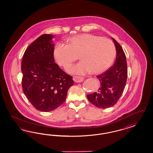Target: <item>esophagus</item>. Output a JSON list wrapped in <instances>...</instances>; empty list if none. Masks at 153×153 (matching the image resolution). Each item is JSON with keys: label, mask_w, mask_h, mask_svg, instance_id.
I'll list each match as a JSON object with an SVG mask.
<instances>
[{"label": "esophagus", "mask_w": 153, "mask_h": 153, "mask_svg": "<svg viewBox=\"0 0 153 153\" xmlns=\"http://www.w3.org/2000/svg\"><path fill=\"white\" fill-rule=\"evenodd\" d=\"M73 79H74V82H81L84 80L83 77H81L79 76H74Z\"/></svg>", "instance_id": "obj_1"}]
</instances>
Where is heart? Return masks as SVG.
<instances>
[{
    "mask_svg": "<svg viewBox=\"0 0 153 153\" xmlns=\"http://www.w3.org/2000/svg\"><path fill=\"white\" fill-rule=\"evenodd\" d=\"M67 42L68 44L57 42L54 54L58 65L63 67L71 65L79 56L81 61L66 69L71 74L84 75L92 71L95 74H101L115 59L116 46L109 39L85 33L70 37Z\"/></svg>",
    "mask_w": 153,
    "mask_h": 153,
    "instance_id": "heart-1",
    "label": "heart"
}]
</instances>
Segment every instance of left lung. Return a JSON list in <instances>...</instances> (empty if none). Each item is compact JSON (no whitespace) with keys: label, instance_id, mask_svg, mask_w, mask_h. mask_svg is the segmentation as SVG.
Here are the masks:
<instances>
[{"label":"left lung","instance_id":"left-lung-1","mask_svg":"<svg viewBox=\"0 0 153 153\" xmlns=\"http://www.w3.org/2000/svg\"><path fill=\"white\" fill-rule=\"evenodd\" d=\"M111 39L116 46V61L111 68L97 76L100 83L97 91L87 95L88 100L100 108H108L116 104L124 91L127 78L125 52L114 39Z\"/></svg>","mask_w":153,"mask_h":153}]
</instances>
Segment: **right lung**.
Wrapping results in <instances>:
<instances>
[{"label": "right lung", "instance_id": "right-lung-1", "mask_svg": "<svg viewBox=\"0 0 153 153\" xmlns=\"http://www.w3.org/2000/svg\"><path fill=\"white\" fill-rule=\"evenodd\" d=\"M54 37L43 34L38 37L25 51L21 63L23 93L33 107L44 112L62 105L74 82L54 62Z\"/></svg>", "mask_w": 153, "mask_h": 153}]
</instances>
